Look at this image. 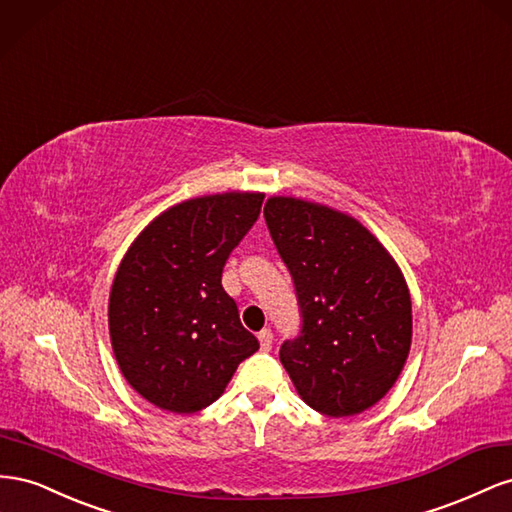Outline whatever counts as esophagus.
<instances>
[{"label":"esophagus","instance_id":"esophagus-1","mask_svg":"<svg viewBox=\"0 0 512 512\" xmlns=\"http://www.w3.org/2000/svg\"><path fill=\"white\" fill-rule=\"evenodd\" d=\"M257 339H259L261 349H264V352H268V349L272 347V330H270V328H264V330H261V332L257 334Z\"/></svg>","mask_w":512,"mask_h":512}]
</instances>
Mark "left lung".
<instances>
[{
	"label": "left lung",
	"instance_id": "8db88e82",
	"mask_svg": "<svg viewBox=\"0 0 512 512\" xmlns=\"http://www.w3.org/2000/svg\"><path fill=\"white\" fill-rule=\"evenodd\" d=\"M296 287L300 332L279 358L300 397L332 418L369 410L397 382L412 345V300L386 248L356 218L294 197L266 208Z\"/></svg>",
	"mask_w": 512,
	"mask_h": 512
}]
</instances>
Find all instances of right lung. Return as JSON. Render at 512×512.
Listing matches in <instances>:
<instances>
[{"label":"right lung","instance_id":"right-lung-1","mask_svg":"<svg viewBox=\"0 0 512 512\" xmlns=\"http://www.w3.org/2000/svg\"><path fill=\"white\" fill-rule=\"evenodd\" d=\"M261 203L259 193L178 203L154 218L122 259L109 298L113 354L126 382L160 410L208 407L259 349L221 279Z\"/></svg>","mask_w":512,"mask_h":512}]
</instances>
